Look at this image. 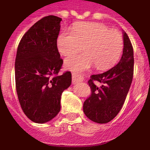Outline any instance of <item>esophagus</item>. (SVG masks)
Instances as JSON below:
<instances>
[{
  "mask_svg": "<svg viewBox=\"0 0 150 150\" xmlns=\"http://www.w3.org/2000/svg\"><path fill=\"white\" fill-rule=\"evenodd\" d=\"M71 75H72V82H73V84H77V83L79 82V81H81L84 79L82 75L78 73V72H72Z\"/></svg>",
  "mask_w": 150,
  "mask_h": 150,
  "instance_id": "esophagus-1",
  "label": "esophagus"
}]
</instances>
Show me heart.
<instances>
[{
  "mask_svg": "<svg viewBox=\"0 0 150 150\" xmlns=\"http://www.w3.org/2000/svg\"><path fill=\"white\" fill-rule=\"evenodd\" d=\"M57 49L62 56L83 52L66 57L65 67L70 70L85 69L95 64L98 69H107L118 61L124 47L122 34L117 30L98 23H77L70 31H63L57 41Z\"/></svg>",
  "mask_w": 150,
  "mask_h": 150,
  "instance_id": "obj_1",
  "label": "heart"
}]
</instances>
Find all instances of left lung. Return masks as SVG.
<instances>
[{
    "mask_svg": "<svg viewBox=\"0 0 150 150\" xmlns=\"http://www.w3.org/2000/svg\"><path fill=\"white\" fill-rule=\"evenodd\" d=\"M134 63L132 44L125 32L123 54L119 62L103 73L91 75L88 81L92 93L84 101L83 110L90 120L107 123L120 112L132 82ZM94 81L101 85L97 86Z\"/></svg>",
    "mask_w": 150,
    "mask_h": 150,
    "instance_id": "obj_1",
    "label": "left lung"
}]
</instances>
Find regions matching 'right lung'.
<instances>
[{
    "mask_svg": "<svg viewBox=\"0 0 150 150\" xmlns=\"http://www.w3.org/2000/svg\"><path fill=\"white\" fill-rule=\"evenodd\" d=\"M62 19L47 16L24 34L15 62L16 88L21 108L30 120L45 123L60 111L61 95L71 84V74L59 72L63 60L57 41Z\"/></svg>",
    "mask_w": 150,
    "mask_h": 150,
    "instance_id": "add662e5",
    "label": "right lung"
}]
</instances>
